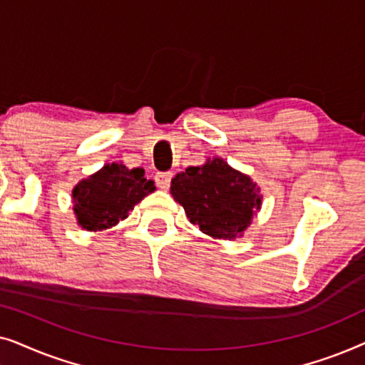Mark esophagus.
Returning a JSON list of instances; mask_svg holds the SVG:
<instances>
[{
	"label": "esophagus",
	"mask_w": 365,
	"mask_h": 365,
	"mask_svg": "<svg viewBox=\"0 0 365 365\" xmlns=\"http://www.w3.org/2000/svg\"><path fill=\"white\" fill-rule=\"evenodd\" d=\"M171 179H173V174L171 173H158L156 178H154V181H156L158 187L159 189H169V186H171Z\"/></svg>",
	"instance_id": "34e87169"
}]
</instances>
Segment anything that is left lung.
<instances>
[{"label": "left lung", "mask_w": 365, "mask_h": 365, "mask_svg": "<svg viewBox=\"0 0 365 365\" xmlns=\"http://www.w3.org/2000/svg\"><path fill=\"white\" fill-rule=\"evenodd\" d=\"M171 194L204 234L229 241L242 236L262 204L257 184L221 158L176 174Z\"/></svg>", "instance_id": "left-lung-1"}]
</instances>
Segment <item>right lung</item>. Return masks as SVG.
Instances as JSON below:
<instances>
[{"label":"right lung","mask_w":365,"mask_h":365,"mask_svg":"<svg viewBox=\"0 0 365 365\" xmlns=\"http://www.w3.org/2000/svg\"><path fill=\"white\" fill-rule=\"evenodd\" d=\"M154 189L151 179L144 178V169H128L118 163L104 164L73 189L78 224L94 232L116 226Z\"/></svg>","instance_id":"right-lung-1"}]
</instances>
